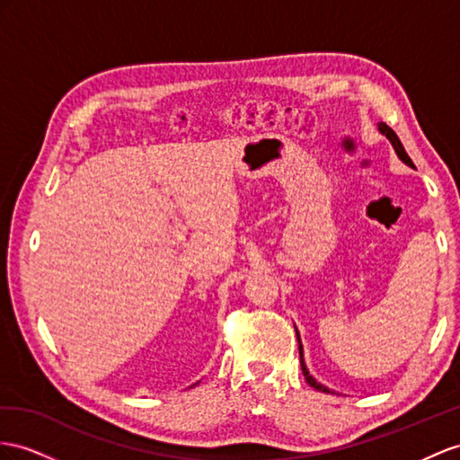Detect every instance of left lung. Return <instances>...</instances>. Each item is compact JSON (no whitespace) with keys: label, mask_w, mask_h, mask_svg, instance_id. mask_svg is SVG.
Here are the masks:
<instances>
[{"label":"left lung","mask_w":460,"mask_h":460,"mask_svg":"<svg viewBox=\"0 0 460 460\" xmlns=\"http://www.w3.org/2000/svg\"><path fill=\"white\" fill-rule=\"evenodd\" d=\"M376 128H379V132H381L383 136H386V139H388V141H391L393 147H394V153L398 155V159L402 161V163H406L408 167H414V163H411V159L408 157V153L404 151V146L400 144L398 136L393 132V128H388L385 122H379V124H376ZM296 332H297V328H296ZM297 342H299V358H301V369H303L305 379H307V383H309L313 388H316V391H321V393H334V391H331V388H328V386H324L323 383L316 381L314 376L309 373V369H307V363H305V358H303V344H301L299 332H297Z\"/></svg>","instance_id":"8db88e82"}]
</instances>
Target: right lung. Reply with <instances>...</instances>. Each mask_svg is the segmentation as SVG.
I'll list each match as a JSON object with an SVG mask.
<instances>
[{
    "label": "right lung",
    "instance_id": "1",
    "mask_svg": "<svg viewBox=\"0 0 460 460\" xmlns=\"http://www.w3.org/2000/svg\"><path fill=\"white\" fill-rule=\"evenodd\" d=\"M196 385H198V383H196Z\"/></svg>",
    "mask_w": 460,
    "mask_h": 460
}]
</instances>
